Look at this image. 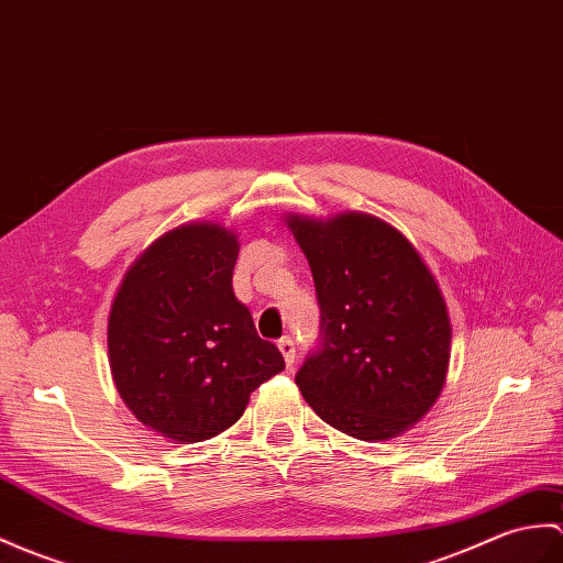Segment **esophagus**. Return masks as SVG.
I'll use <instances>...</instances> for the list:
<instances>
[{
  "instance_id": "obj_1",
  "label": "esophagus",
  "mask_w": 563,
  "mask_h": 563,
  "mask_svg": "<svg viewBox=\"0 0 563 563\" xmlns=\"http://www.w3.org/2000/svg\"><path fill=\"white\" fill-rule=\"evenodd\" d=\"M278 350L283 352L287 367H292V364H295V343H292V338L290 335H283L280 341H278Z\"/></svg>"
}]
</instances>
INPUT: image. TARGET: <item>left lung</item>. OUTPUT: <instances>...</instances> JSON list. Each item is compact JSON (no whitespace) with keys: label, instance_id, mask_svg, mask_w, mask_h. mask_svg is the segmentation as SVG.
<instances>
[{"label":"left lung","instance_id":"obj_1","mask_svg":"<svg viewBox=\"0 0 563 563\" xmlns=\"http://www.w3.org/2000/svg\"><path fill=\"white\" fill-rule=\"evenodd\" d=\"M321 309L319 345L295 384L323 422L362 441L415 424L446 382L451 321L415 246L384 220L287 218Z\"/></svg>","mask_w":563,"mask_h":563}]
</instances>
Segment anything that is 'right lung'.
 Here are the masks:
<instances>
[{"instance_id": "1", "label": "right lung", "mask_w": 563, "mask_h": 563, "mask_svg": "<svg viewBox=\"0 0 563 563\" xmlns=\"http://www.w3.org/2000/svg\"><path fill=\"white\" fill-rule=\"evenodd\" d=\"M240 244L211 222L181 225L126 271L108 321L114 386L139 420L175 441L240 420L252 390L285 369L232 290Z\"/></svg>"}]
</instances>
